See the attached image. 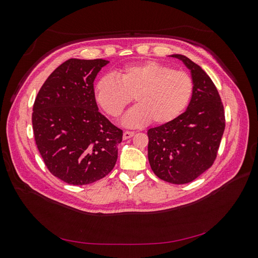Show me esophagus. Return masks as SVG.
<instances>
[{
  "mask_svg": "<svg viewBox=\"0 0 258 258\" xmlns=\"http://www.w3.org/2000/svg\"><path fill=\"white\" fill-rule=\"evenodd\" d=\"M135 136V132L134 131H124L123 135H122V138L123 140H127V139H130Z\"/></svg>",
  "mask_w": 258,
  "mask_h": 258,
  "instance_id": "obj_1",
  "label": "esophagus"
}]
</instances>
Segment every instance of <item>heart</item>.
Masks as SVG:
<instances>
[{
    "instance_id": "b5f03b06",
    "label": "heart",
    "mask_w": 258,
    "mask_h": 258,
    "mask_svg": "<svg viewBox=\"0 0 258 258\" xmlns=\"http://www.w3.org/2000/svg\"><path fill=\"white\" fill-rule=\"evenodd\" d=\"M194 83L188 73L156 61L128 66L113 75H105L95 85L98 104L114 118L119 117L135 97L137 105L124 115L123 126L138 128L151 120L167 123L175 119L189 104Z\"/></svg>"
}]
</instances>
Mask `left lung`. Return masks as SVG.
<instances>
[{
    "mask_svg": "<svg viewBox=\"0 0 258 258\" xmlns=\"http://www.w3.org/2000/svg\"><path fill=\"white\" fill-rule=\"evenodd\" d=\"M170 57L181 60L190 71L192 96L183 114L147 131V156L159 178L186 184L213 165L225 130V114L215 85L204 70L183 54Z\"/></svg>",
    "mask_w": 258,
    "mask_h": 258,
    "instance_id": "1",
    "label": "left lung"
}]
</instances>
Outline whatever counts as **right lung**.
I'll return each mask as SVG.
<instances>
[{
    "mask_svg": "<svg viewBox=\"0 0 258 258\" xmlns=\"http://www.w3.org/2000/svg\"><path fill=\"white\" fill-rule=\"evenodd\" d=\"M108 62L69 59L45 81L33 105L35 143L50 173L87 185L113 170L122 131L99 112L93 82Z\"/></svg>",
    "mask_w": 258,
    "mask_h": 258,
    "instance_id": "add662e5",
    "label": "right lung"
}]
</instances>
